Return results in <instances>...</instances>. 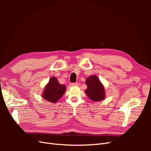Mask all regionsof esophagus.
Listing matches in <instances>:
<instances>
[{"instance_id":"34e87169","label":"esophagus","mask_w":151,"mask_h":151,"mask_svg":"<svg viewBox=\"0 0 151 151\" xmlns=\"http://www.w3.org/2000/svg\"><path fill=\"white\" fill-rule=\"evenodd\" d=\"M70 85L73 86H76L78 85V83H72L70 84Z\"/></svg>"}]
</instances>
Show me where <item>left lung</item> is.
<instances>
[{"label": "left lung", "mask_w": 151, "mask_h": 151, "mask_svg": "<svg viewBox=\"0 0 151 151\" xmlns=\"http://www.w3.org/2000/svg\"><path fill=\"white\" fill-rule=\"evenodd\" d=\"M86 84L88 88L85 93L92 101H100L104 99V88L96 76H91L87 78Z\"/></svg>", "instance_id": "left-lung-1"}]
</instances>
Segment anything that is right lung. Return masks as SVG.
Returning <instances> with one entry per match:
<instances>
[{
  "label": "right lung",
  "instance_id": "obj_1",
  "mask_svg": "<svg viewBox=\"0 0 151 151\" xmlns=\"http://www.w3.org/2000/svg\"><path fill=\"white\" fill-rule=\"evenodd\" d=\"M65 91V85L60 84L57 79L53 77H51L48 84L45 87L43 98L47 101L55 103L62 98Z\"/></svg>",
  "mask_w": 151,
  "mask_h": 151
}]
</instances>
